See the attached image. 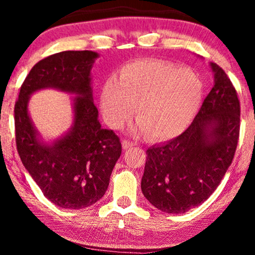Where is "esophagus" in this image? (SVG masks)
Here are the masks:
<instances>
[{
	"label": "esophagus",
	"instance_id": "esophagus-1",
	"mask_svg": "<svg viewBox=\"0 0 255 255\" xmlns=\"http://www.w3.org/2000/svg\"><path fill=\"white\" fill-rule=\"evenodd\" d=\"M133 146H134L133 142L128 141V140H124V142H122V147H124L125 150H128V148L133 147Z\"/></svg>",
	"mask_w": 255,
	"mask_h": 255
}]
</instances>
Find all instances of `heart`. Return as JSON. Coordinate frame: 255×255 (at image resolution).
Returning a JSON list of instances; mask_svg holds the SVG:
<instances>
[{
	"label": "heart",
	"mask_w": 255,
	"mask_h": 255,
	"mask_svg": "<svg viewBox=\"0 0 255 255\" xmlns=\"http://www.w3.org/2000/svg\"><path fill=\"white\" fill-rule=\"evenodd\" d=\"M204 98V85L188 69L171 63L137 60L120 69L119 80L105 81L101 108L114 128L129 121L136 107L135 133L153 140L180 135L191 125Z\"/></svg>",
	"instance_id": "1"
}]
</instances>
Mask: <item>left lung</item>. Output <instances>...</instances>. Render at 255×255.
Wrapping results in <instances>:
<instances>
[{"instance_id": "8db88e82", "label": "left lung", "mask_w": 255, "mask_h": 255, "mask_svg": "<svg viewBox=\"0 0 255 255\" xmlns=\"http://www.w3.org/2000/svg\"><path fill=\"white\" fill-rule=\"evenodd\" d=\"M213 87L181 135L146 151L144 197L166 213H184L216 191L233 162L240 134V102L225 72L210 63Z\"/></svg>"}]
</instances>
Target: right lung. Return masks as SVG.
<instances>
[{"instance_id":"1","label":"right lung","mask_w":255,"mask_h":255,"mask_svg":"<svg viewBox=\"0 0 255 255\" xmlns=\"http://www.w3.org/2000/svg\"><path fill=\"white\" fill-rule=\"evenodd\" d=\"M98 56L90 50L62 51L39 61L21 85L14 108L22 164L44 197L62 209L79 210L97 203L122 152L119 136L102 128L93 103L91 69ZM44 88L75 95L72 127L51 143L41 139L28 113L30 96Z\"/></svg>"}]
</instances>
